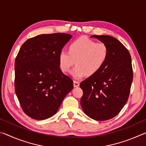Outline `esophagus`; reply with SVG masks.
Returning <instances> with one entry per match:
<instances>
[{
  "label": "esophagus",
  "instance_id": "1",
  "mask_svg": "<svg viewBox=\"0 0 146 146\" xmlns=\"http://www.w3.org/2000/svg\"><path fill=\"white\" fill-rule=\"evenodd\" d=\"M79 85H80V82H78V81H76V80H74L73 81V86L75 88L76 87H78Z\"/></svg>",
  "mask_w": 146,
  "mask_h": 146
}]
</instances>
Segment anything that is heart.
I'll return each mask as SVG.
<instances>
[{"label": "heart", "instance_id": "obj_1", "mask_svg": "<svg viewBox=\"0 0 146 146\" xmlns=\"http://www.w3.org/2000/svg\"><path fill=\"white\" fill-rule=\"evenodd\" d=\"M109 49L104 42H96L91 39L81 37L69 46V52L62 50L58 55L61 70L67 73L76 64L72 75L76 78L93 76L97 73L108 60Z\"/></svg>", "mask_w": 146, "mask_h": 146}]
</instances>
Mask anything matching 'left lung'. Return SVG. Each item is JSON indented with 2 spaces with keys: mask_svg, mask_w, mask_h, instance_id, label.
Masks as SVG:
<instances>
[{
  "mask_svg": "<svg viewBox=\"0 0 146 146\" xmlns=\"http://www.w3.org/2000/svg\"><path fill=\"white\" fill-rule=\"evenodd\" d=\"M108 46L109 55L97 73L80 84L83 91L80 104L89 117L98 121L110 120L120 113L127 102L133 73L127 49L109 35H94Z\"/></svg>",
  "mask_w": 146,
  "mask_h": 146,
  "instance_id": "left-lung-1",
  "label": "left lung"
}]
</instances>
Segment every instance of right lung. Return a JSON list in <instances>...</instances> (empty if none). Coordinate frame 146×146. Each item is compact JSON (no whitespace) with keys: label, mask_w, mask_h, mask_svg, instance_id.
Returning a JSON list of instances; mask_svg holds the SVG:
<instances>
[{"label":"right lung","mask_w":146,"mask_h":146,"mask_svg":"<svg viewBox=\"0 0 146 146\" xmlns=\"http://www.w3.org/2000/svg\"><path fill=\"white\" fill-rule=\"evenodd\" d=\"M72 35L56 33L29 38L15 61V91L23 111L44 120L57 111L73 81L62 72L58 55Z\"/></svg>","instance_id":"right-lung-1"}]
</instances>
